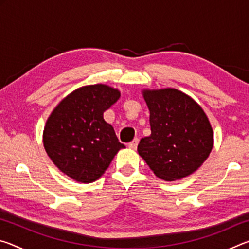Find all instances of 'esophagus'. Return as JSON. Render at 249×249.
Here are the masks:
<instances>
[{"label": "esophagus", "instance_id": "esophagus-1", "mask_svg": "<svg viewBox=\"0 0 249 249\" xmlns=\"http://www.w3.org/2000/svg\"><path fill=\"white\" fill-rule=\"evenodd\" d=\"M137 145H138V138H134L132 142H128V147L130 149H136Z\"/></svg>", "mask_w": 249, "mask_h": 249}]
</instances>
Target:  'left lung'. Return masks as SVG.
Returning a JSON list of instances; mask_svg holds the SVG:
<instances>
[{
    "label": "left lung",
    "instance_id": "8db88e82",
    "mask_svg": "<svg viewBox=\"0 0 249 249\" xmlns=\"http://www.w3.org/2000/svg\"><path fill=\"white\" fill-rule=\"evenodd\" d=\"M150 130L138 154L160 179L175 181L199 168L213 147V130L201 107L176 89L146 90Z\"/></svg>",
    "mask_w": 249,
    "mask_h": 249
}]
</instances>
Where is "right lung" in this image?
Listing matches in <instances>:
<instances>
[{
    "label": "right lung",
    "mask_w": 249,
    "mask_h": 249,
    "mask_svg": "<svg viewBox=\"0 0 249 249\" xmlns=\"http://www.w3.org/2000/svg\"><path fill=\"white\" fill-rule=\"evenodd\" d=\"M104 84L73 91L53 109L44 129V146L53 162L70 178L93 182L124 148L103 113L120 99Z\"/></svg>",
    "instance_id": "obj_1"
}]
</instances>
